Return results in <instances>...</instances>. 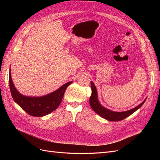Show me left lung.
<instances>
[{
	"label": "left lung",
	"mask_w": 160,
	"mask_h": 160,
	"mask_svg": "<svg viewBox=\"0 0 160 160\" xmlns=\"http://www.w3.org/2000/svg\"><path fill=\"white\" fill-rule=\"evenodd\" d=\"M91 86L92 93L89 98V103L91 108L93 109L95 112L99 115L101 117L107 120L111 121V122H118V121H121L126 118L128 116L133 113L139 108H141L145 101H146V99H145L141 104H139L137 107L129 111H123V112H115V111H112L105 108L99 103L98 99V92H97V89L94 83L92 81H91Z\"/></svg>",
	"instance_id": "obj_1"
}]
</instances>
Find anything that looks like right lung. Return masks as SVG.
<instances>
[{
    "label": "right lung",
    "instance_id": "add662e5",
    "mask_svg": "<svg viewBox=\"0 0 160 160\" xmlns=\"http://www.w3.org/2000/svg\"><path fill=\"white\" fill-rule=\"evenodd\" d=\"M72 81L61 86L59 89L51 93L42 97H26L21 94L14 88L11 78V69L9 71V86L14 101L30 115L42 117L52 112L59 107L63 98L65 89Z\"/></svg>",
    "mask_w": 160,
    "mask_h": 160
}]
</instances>
